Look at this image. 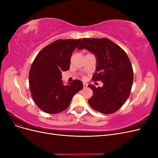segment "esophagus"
Segmentation results:
<instances>
[{"label": "esophagus", "mask_w": 158, "mask_h": 158, "mask_svg": "<svg viewBox=\"0 0 158 158\" xmlns=\"http://www.w3.org/2000/svg\"><path fill=\"white\" fill-rule=\"evenodd\" d=\"M83 85H84V88H86L88 87V84L84 82L83 83Z\"/></svg>", "instance_id": "34e87169"}]
</instances>
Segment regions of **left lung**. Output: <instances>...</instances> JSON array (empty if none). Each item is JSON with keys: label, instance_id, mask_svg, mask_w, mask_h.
<instances>
[{"label": "left lung", "instance_id": "1", "mask_svg": "<svg viewBox=\"0 0 158 158\" xmlns=\"http://www.w3.org/2000/svg\"><path fill=\"white\" fill-rule=\"evenodd\" d=\"M92 52L97 59L95 81L101 80L103 87H88L93 91L88 100L90 107L103 114H111L120 109L130 95L133 69L125 51L107 38H84L78 49Z\"/></svg>", "mask_w": 158, "mask_h": 158}]
</instances>
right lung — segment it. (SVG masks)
I'll list each match as a JSON object with an SVG mask.
<instances>
[{
    "instance_id": "add662e5",
    "label": "right lung",
    "mask_w": 158,
    "mask_h": 158,
    "mask_svg": "<svg viewBox=\"0 0 158 158\" xmlns=\"http://www.w3.org/2000/svg\"><path fill=\"white\" fill-rule=\"evenodd\" d=\"M82 40H58L37 54L29 73V85L33 101L43 111L59 113L70 106L74 95L83 88V83L74 80L64 85L61 73L70 69L73 51Z\"/></svg>"
}]
</instances>
